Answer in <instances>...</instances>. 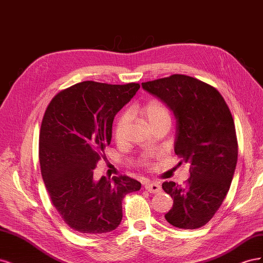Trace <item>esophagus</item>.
Returning a JSON list of instances; mask_svg holds the SVG:
<instances>
[{
  "label": "esophagus",
  "mask_w": 263,
  "mask_h": 263,
  "mask_svg": "<svg viewBox=\"0 0 263 263\" xmlns=\"http://www.w3.org/2000/svg\"><path fill=\"white\" fill-rule=\"evenodd\" d=\"M145 189L150 193H159L161 191V185L159 184L158 182H154V181H149L146 182L145 184Z\"/></svg>",
  "instance_id": "34e87169"
}]
</instances>
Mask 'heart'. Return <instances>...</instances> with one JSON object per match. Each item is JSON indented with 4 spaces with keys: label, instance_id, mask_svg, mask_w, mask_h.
<instances>
[{
    "label": "heart",
    "instance_id": "b5f03b06",
    "mask_svg": "<svg viewBox=\"0 0 263 263\" xmlns=\"http://www.w3.org/2000/svg\"><path fill=\"white\" fill-rule=\"evenodd\" d=\"M132 112H137L144 117L150 128L163 121H170L171 119L168 106L159 99H151L139 107L134 106ZM128 123L129 115L127 112H122L117 116L114 126V137L118 142L125 140L127 129H128Z\"/></svg>",
    "mask_w": 263,
    "mask_h": 263
}]
</instances>
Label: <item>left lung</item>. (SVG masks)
Wrapping results in <instances>:
<instances>
[{
    "instance_id": "8db88e82",
    "label": "left lung",
    "mask_w": 263,
    "mask_h": 263,
    "mask_svg": "<svg viewBox=\"0 0 263 263\" xmlns=\"http://www.w3.org/2000/svg\"><path fill=\"white\" fill-rule=\"evenodd\" d=\"M141 85L173 110L174 153L190 164L184 186L162 183L173 198L165 220L182 229L200 228L220 208L235 173L238 142L232 113L216 87L193 77L172 74Z\"/></svg>"
}]
</instances>
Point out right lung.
<instances>
[{
    "label": "right lung",
    "mask_w": 263,
    "mask_h": 263,
    "mask_svg": "<svg viewBox=\"0 0 263 263\" xmlns=\"http://www.w3.org/2000/svg\"><path fill=\"white\" fill-rule=\"evenodd\" d=\"M139 83L83 81L60 91L47 106L39 134V162L50 200L66 224L99 236L121 224L122 202L140 182L127 176L93 181V170L112 139L114 117Z\"/></svg>",
    "instance_id": "add662e5"
}]
</instances>
